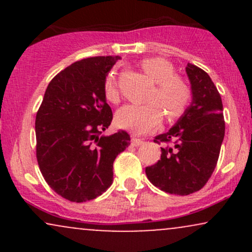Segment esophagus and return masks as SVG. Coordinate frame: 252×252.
<instances>
[{
  "mask_svg": "<svg viewBox=\"0 0 252 252\" xmlns=\"http://www.w3.org/2000/svg\"><path fill=\"white\" fill-rule=\"evenodd\" d=\"M142 142H143L142 138L134 137V136H132V137H131V146H132V147H138Z\"/></svg>",
  "mask_w": 252,
  "mask_h": 252,
  "instance_id": "obj_1",
  "label": "esophagus"
}]
</instances>
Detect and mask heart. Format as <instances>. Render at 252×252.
I'll use <instances>...</instances> for the list:
<instances>
[{
    "instance_id": "1",
    "label": "heart",
    "mask_w": 252,
    "mask_h": 252,
    "mask_svg": "<svg viewBox=\"0 0 252 252\" xmlns=\"http://www.w3.org/2000/svg\"><path fill=\"white\" fill-rule=\"evenodd\" d=\"M146 74L156 83L146 104H129L117 111L116 123L123 129L143 134L154 130L162 120L163 112L169 121L181 117L193 99L190 86L175 76L174 66L162 58H148L141 63ZM116 73L110 72L104 82V96L111 103H118L120 91Z\"/></svg>"
}]
</instances>
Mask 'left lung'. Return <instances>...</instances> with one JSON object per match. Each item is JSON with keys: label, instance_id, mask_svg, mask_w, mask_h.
<instances>
[{"label": "left lung", "instance_id": "1", "mask_svg": "<svg viewBox=\"0 0 252 252\" xmlns=\"http://www.w3.org/2000/svg\"><path fill=\"white\" fill-rule=\"evenodd\" d=\"M193 100L184 116L156 143H173L161 148V158L146 167L149 181L163 192L189 195L206 185L218 162L225 135L221 97L209 74L187 63Z\"/></svg>", "mask_w": 252, "mask_h": 252}]
</instances>
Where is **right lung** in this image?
<instances>
[{"instance_id":"right-lung-1","label":"right lung","mask_w":252,"mask_h":252,"mask_svg":"<svg viewBox=\"0 0 252 252\" xmlns=\"http://www.w3.org/2000/svg\"><path fill=\"white\" fill-rule=\"evenodd\" d=\"M118 56L91 57L57 74L36 112V160L48 186L63 198L84 202L103 194L114 180V161L130 144L124 130L104 136L112 111L104 96Z\"/></svg>"}]
</instances>
